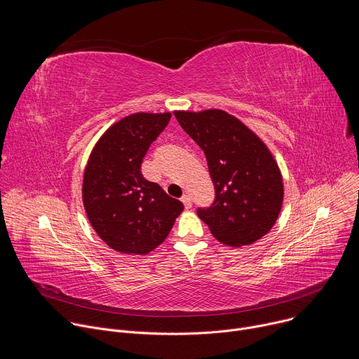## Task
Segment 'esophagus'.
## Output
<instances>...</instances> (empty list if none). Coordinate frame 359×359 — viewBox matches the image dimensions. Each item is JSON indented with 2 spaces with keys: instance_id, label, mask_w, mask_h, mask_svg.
Wrapping results in <instances>:
<instances>
[{
  "instance_id": "esophagus-1",
  "label": "esophagus",
  "mask_w": 359,
  "mask_h": 359,
  "mask_svg": "<svg viewBox=\"0 0 359 359\" xmlns=\"http://www.w3.org/2000/svg\"><path fill=\"white\" fill-rule=\"evenodd\" d=\"M182 201H183V204H184V208H186V209H190V208L193 206L191 197H190L189 194H183V196H182Z\"/></svg>"
}]
</instances>
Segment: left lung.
Returning a JSON list of instances; mask_svg holds the SVG:
<instances>
[{
  "instance_id": "left-lung-1",
  "label": "left lung",
  "mask_w": 359,
  "mask_h": 359,
  "mask_svg": "<svg viewBox=\"0 0 359 359\" xmlns=\"http://www.w3.org/2000/svg\"><path fill=\"white\" fill-rule=\"evenodd\" d=\"M175 116L206 155L215 186L213 203L197 208V216L227 245H247L266 236L280 215L284 193L267 146L224 111Z\"/></svg>"
}]
</instances>
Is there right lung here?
<instances>
[{
	"label": "right lung",
	"instance_id": "obj_1",
	"mask_svg": "<svg viewBox=\"0 0 359 359\" xmlns=\"http://www.w3.org/2000/svg\"><path fill=\"white\" fill-rule=\"evenodd\" d=\"M170 114H133L99 139L85 169L82 196L88 219L109 247L146 254L168 237L183 203L142 175L150 144Z\"/></svg>",
	"mask_w": 359,
	"mask_h": 359
}]
</instances>
